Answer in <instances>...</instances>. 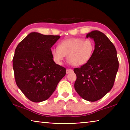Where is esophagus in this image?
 <instances>
[{
    "instance_id": "obj_1",
    "label": "esophagus",
    "mask_w": 130,
    "mask_h": 130,
    "mask_svg": "<svg viewBox=\"0 0 130 130\" xmlns=\"http://www.w3.org/2000/svg\"><path fill=\"white\" fill-rule=\"evenodd\" d=\"M66 72H67V73H69L70 72H73V70L72 69H67V70H66Z\"/></svg>"
}]
</instances>
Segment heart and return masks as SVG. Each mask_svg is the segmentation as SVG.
I'll use <instances>...</instances> for the list:
<instances>
[{
  "label": "heart",
  "mask_w": 130,
  "mask_h": 130,
  "mask_svg": "<svg viewBox=\"0 0 130 130\" xmlns=\"http://www.w3.org/2000/svg\"><path fill=\"white\" fill-rule=\"evenodd\" d=\"M94 49V43L91 39L72 38L60 42L57 48H52L50 53L53 60L57 64H62L65 57L67 56L68 62L78 67L91 60Z\"/></svg>",
  "instance_id": "b5f03b06"
}]
</instances>
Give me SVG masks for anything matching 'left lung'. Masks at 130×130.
I'll return each instance as SVG.
<instances>
[{
    "mask_svg": "<svg viewBox=\"0 0 130 130\" xmlns=\"http://www.w3.org/2000/svg\"><path fill=\"white\" fill-rule=\"evenodd\" d=\"M88 37L93 39L94 50L88 62L74 69V89L84 100L96 102L112 88L119 61L115 46L104 33L94 30L87 35Z\"/></svg>",
    "mask_w": 130,
    "mask_h": 130,
    "instance_id": "8db88e82",
    "label": "left lung"
}]
</instances>
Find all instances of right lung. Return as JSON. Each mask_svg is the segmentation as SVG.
<instances>
[{"label": "right lung", "mask_w": 130, "mask_h": 130, "mask_svg": "<svg viewBox=\"0 0 130 130\" xmlns=\"http://www.w3.org/2000/svg\"><path fill=\"white\" fill-rule=\"evenodd\" d=\"M60 36L31 32L18 45L12 60L15 82L28 99L41 102L50 98L66 74L50 50Z\"/></svg>", "instance_id": "obj_1"}]
</instances>
